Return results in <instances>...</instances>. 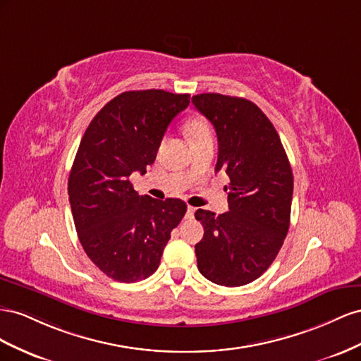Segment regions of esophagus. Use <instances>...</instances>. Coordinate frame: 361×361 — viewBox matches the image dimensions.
<instances>
[{"instance_id":"1","label":"esophagus","mask_w":361,"mask_h":361,"mask_svg":"<svg viewBox=\"0 0 361 361\" xmlns=\"http://www.w3.org/2000/svg\"><path fill=\"white\" fill-rule=\"evenodd\" d=\"M195 212H197V209L190 207V205H189V207H188V213H186V218H188V219H192L193 216H195Z\"/></svg>"}]
</instances>
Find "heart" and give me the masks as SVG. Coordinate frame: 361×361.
<instances>
[{"label":"heart","mask_w":361,"mask_h":361,"mask_svg":"<svg viewBox=\"0 0 361 361\" xmlns=\"http://www.w3.org/2000/svg\"><path fill=\"white\" fill-rule=\"evenodd\" d=\"M184 131H186V135L192 143L212 136L209 123L200 116H193L188 119L186 123H184Z\"/></svg>","instance_id":"b5f03b06"}]
</instances>
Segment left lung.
<instances>
[{
  "instance_id": "1",
  "label": "left lung",
  "mask_w": 361,
  "mask_h": 361,
  "mask_svg": "<svg viewBox=\"0 0 361 361\" xmlns=\"http://www.w3.org/2000/svg\"><path fill=\"white\" fill-rule=\"evenodd\" d=\"M218 136V163L230 177L228 212L197 210L204 226L195 245L200 272L219 286L257 280L289 231L293 173L272 122L254 102L221 94L192 97Z\"/></svg>"
}]
</instances>
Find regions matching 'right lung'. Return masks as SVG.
I'll return each mask as SVG.
<instances>
[{
	"label": "right lung",
	"mask_w": 361,
	"mask_h": 361,
	"mask_svg": "<svg viewBox=\"0 0 361 361\" xmlns=\"http://www.w3.org/2000/svg\"><path fill=\"white\" fill-rule=\"evenodd\" d=\"M189 102V94L159 89L123 92L97 113L80 142L68 180L72 218L85 252L111 280L136 283L156 272L186 214L178 198L140 197L130 175L147 172Z\"/></svg>",
	"instance_id": "add662e5"
}]
</instances>
